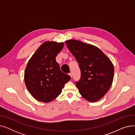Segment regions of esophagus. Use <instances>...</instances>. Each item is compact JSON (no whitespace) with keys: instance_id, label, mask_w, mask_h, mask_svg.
Masks as SVG:
<instances>
[{"instance_id":"34e87169","label":"esophagus","mask_w":135,"mask_h":135,"mask_svg":"<svg viewBox=\"0 0 135 135\" xmlns=\"http://www.w3.org/2000/svg\"><path fill=\"white\" fill-rule=\"evenodd\" d=\"M69 75L70 77L72 78V74H71V73H69Z\"/></svg>"}]
</instances>
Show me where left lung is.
I'll return each mask as SVG.
<instances>
[{"instance_id":"1","label":"left lung","mask_w":135,"mask_h":135,"mask_svg":"<svg viewBox=\"0 0 135 135\" xmlns=\"http://www.w3.org/2000/svg\"><path fill=\"white\" fill-rule=\"evenodd\" d=\"M65 42L81 70L80 79L76 82L80 94L90 102L101 100L113 83L114 68L112 61L95 45L75 39Z\"/></svg>"}]
</instances>
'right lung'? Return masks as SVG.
<instances>
[{"instance_id":"right-lung-1","label":"right lung","mask_w":135,"mask_h":135,"mask_svg":"<svg viewBox=\"0 0 135 135\" xmlns=\"http://www.w3.org/2000/svg\"><path fill=\"white\" fill-rule=\"evenodd\" d=\"M64 46L63 42L47 41L28 61L24 75L26 88L37 100L49 103L60 95L70 76L60 70L56 57Z\"/></svg>"}]
</instances>
